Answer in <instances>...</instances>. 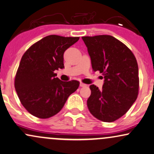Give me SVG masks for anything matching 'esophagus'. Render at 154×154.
Instances as JSON below:
<instances>
[{
    "label": "esophagus",
    "instance_id": "34e87169",
    "mask_svg": "<svg viewBox=\"0 0 154 154\" xmlns=\"http://www.w3.org/2000/svg\"><path fill=\"white\" fill-rule=\"evenodd\" d=\"M79 85H80V87H86L87 85H85V84H84L82 82H80V84H79Z\"/></svg>",
    "mask_w": 154,
    "mask_h": 154
}]
</instances>
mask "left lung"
<instances>
[{
    "instance_id": "obj_1",
    "label": "left lung",
    "mask_w": 154,
    "mask_h": 154,
    "mask_svg": "<svg viewBox=\"0 0 154 154\" xmlns=\"http://www.w3.org/2000/svg\"><path fill=\"white\" fill-rule=\"evenodd\" d=\"M93 71L104 76L100 89L89 86V112L97 119L112 122L129 109L139 92V68L135 56L124 43L111 35L82 37Z\"/></svg>"
}]
</instances>
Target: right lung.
<instances>
[{
  "instance_id": "obj_1",
  "label": "right lung",
  "mask_w": 154,
  "mask_h": 154,
  "mask_svg": "<svg viewBox=\"0 0 154 154\" xmlns=\"http://www.w3.org/2000/svg\"><path fill=\"white\" fill-rule=\"evenodd\" d=\"M79 39L46 36L23 55L15 78V88L21 104L32 115L40 119L55 115L79 87L78 81H61L54 73L65 67L64 52Z\"/></svg>"
}]
</instances>
